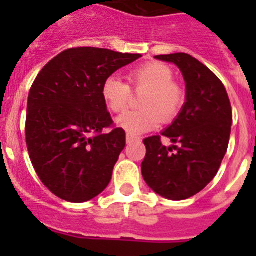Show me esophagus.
Returning a JSON list of instances; mask_svg holds the SVG:
<instances>
[{"mask_svg": "<svg viewBox=\"0 0 256 256\" xmlns=\"http://www.w3.org/2000/svg\"><path fill=\"white\" fill-rule=\"evenodd\" d=\"M126 144H133V142L140 141V138L138 137H134V136H132V134H126Z\"/></svg>", "mask_w": 256, "mask_h": 256, "instance_id": "34e87169", "label": "esophagus"}]
</instances>
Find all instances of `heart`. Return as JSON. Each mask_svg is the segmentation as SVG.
Returning a JSON list of instances; mask_svg holds the SVG:
<instances>
[{"label": "heart", "mask_w": 256, "mask_h": 256, "mask_svg": "<svg viewBox=\"0 0 256 256\" xmlns=\"http://www.w3.org/2000/svg\"><path fill=\"white\" fill-rule=\"evenodd\" d=\"M173 72L162 62H148L130 74V80L137 90H148L142 97V110L128 112L116 118L115 124L128 134L138 136L159 126L162 119L172 120L183 102V92L173 83ZM101 94L112 112H122L128 108L130 86L112 76L105 79Z\"/></svg>", "instance_id": "1"}]
</instances>
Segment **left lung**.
Segmentation results:
<instances>
[{"instance_id":"left-lung-1","label":"left lung","mask_w":256,"mask_h":256,"mask_svg":"<svg viewBox=\"0 0 256 256\" xmlns=\"http://www.w3.org/2000/svg\"><path fill=\"white\" fill-rule=\"evenodd\" d=\"M174 64L186 83V101L173 123L159 136L144 140V182L155 194L180 201L196 195L218 173L228 148L232 108L224 86L204 64L187 54L155 56Z\"/></svg>"}]
</instances>
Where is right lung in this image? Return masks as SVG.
I'll use <instances>...</instances> for the list:
<instances>
[{
    "label": "right lung",
    "instance_id": "obj_1",
    "mask_svg": "<svg viewBox=\"0 0 256 256\" xmlns=\"http://www.w3.org/2000/svg\"><path fill=\"white\" fill-rule=\"evenodd\" d=\"M142 58L105 48L61 52L32 86L26 136L32 164L44 186L69 202L98 196L112 180L126 148V132L115 128L101 94L105 79Z\"/></svg>",
    "mask_w": 256,
    "mask_h": 256
}]
</instances>
